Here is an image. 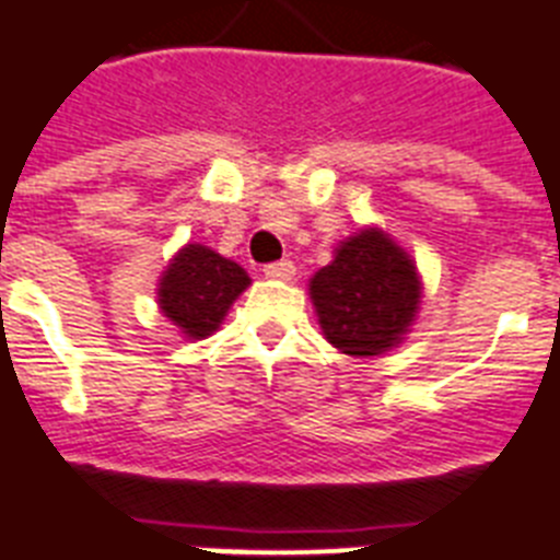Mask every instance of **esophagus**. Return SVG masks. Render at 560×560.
Listing matches in <instances>:
<instances>
[{
	"label": "esophagus",
	"instance_id": "esophagus-1",
	"mask_svg": "<svg viewBox=\"0 0 560 560\" xmlns=\"http://www.w3.org/2000/svg\"><path fill=\"white\" fill-rule=\"evenodd\" d=\"M264 276L272 281H290L296 276V264L288 261V258H281V261H272L264 267Z\"/></svg>",
	"mask_w": 560,
	"mask_h": 560
}]
</instances>
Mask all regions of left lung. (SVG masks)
I'll return each mask as SVG.
<instances>
[{
	"label": "left lung",
	"instance_id": "8db88e82",
	"mask_svg": "<svg viewBox=\"0 0 560 560\" xmlns=\"http://www.w3.org/2000/svg\"><path fill=\"white\" fill-rule=\"evenodd\" d=\"M311 302L325 340L351 358L395 349L421 305L416 261L383 229L346 237L334 261L311 279Z\"/></svg>",
	"mask_w": 560,
	"mask_h": 560
}]
</instances>
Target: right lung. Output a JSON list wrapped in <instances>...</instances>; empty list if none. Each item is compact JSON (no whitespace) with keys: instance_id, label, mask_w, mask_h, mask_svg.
<instances>
[{"instance_id":"obj_1","label":"right lung","mask_w":560,"mask_h":560,"mask_svg":"<svg viewBox=\"0 0 560 560\" xmlns=\"http://www.w3.org/2000/svg\"><path fill=\"white\" fill-rule=\"evenodd\" d=\"M249 288L241 264L229 261L202 244H186L165 267L156 288L162 314L188 340H202L220 328L229 307Z\"/></svg>"}]
</instances>
